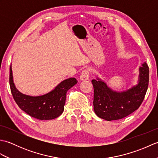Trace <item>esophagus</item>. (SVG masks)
<instances>
[{
    "label": "esophagus",
    "instance_id": "obj_1",
    "mask_svg": "<svg viewBox=\"0 0 158 158\" xmlns=\"http://www.w3.org/2000/svg\"><path fill=\"white\" fill-rule=\"evenodd\" d=\"M80 80L81 81H86V80L89 79V70L85 69L83 70L81 75H80Z\"/></svg>",
    "mask_w": 158,
    "mask_h": 158
}]
</instances>
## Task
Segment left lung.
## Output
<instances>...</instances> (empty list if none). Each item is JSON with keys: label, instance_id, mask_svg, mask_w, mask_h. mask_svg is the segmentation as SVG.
<instances>
[{"label": "left lung", "instance_id": "obj_1", "mask_svg": "<svg viewBox=\"0 0 158 158\" xmlns=\"http://www.w3.org/2000/svg\"><path fill=\"white\" fill-rule=\"evenodd\" d=\"M94 110L106 121L122 119L139 108L149 85V67L144 62L139 68L138 83L125 91L116 92L97 77L93 79Z\"/></svg>", "mask_w": 158, "mask_h": 158}]
</instances>
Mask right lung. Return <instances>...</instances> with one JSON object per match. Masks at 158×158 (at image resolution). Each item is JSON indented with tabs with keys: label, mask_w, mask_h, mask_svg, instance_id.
<instances>
[{
	"label": "right lung",
	"mask_w": 158,
	"mask_h": 158,
	"mask_svg": "<svg viewBox=\"0 0 158 158\" xmlns=\"http://www.w3.org/2000/svg\"><path fill=\"white\" fill-rule=\"evenodd\" d=\"M77 83V79L72 77L64 80L46 94L38 96L23 94L15 88L11 65L10 66L9 84L15 102L28 115L40 120L53 119L61 115L64 111L66 92Z\"/></svg>",
	"instance_id": "obj_1"
}]
</instances>
